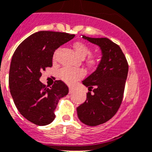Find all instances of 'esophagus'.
Listing matches in <instances>:
<instances>
[{
	"label": "esophagus",
	"instance_id": "obj_1",
	"mask_svg": "<svg viewBox=\"0 0 152 152\" xmlns=\"http://www.w3.org/2000/svg\"><path fill=\"white\" fill-rule=\"evenodd\" d=\"M74 91V88H72V87H69V93L71 94V93H72V92Z\"/></svg>",
	"mask_w": 152,
	"mask_h": 152
}]
</instances>
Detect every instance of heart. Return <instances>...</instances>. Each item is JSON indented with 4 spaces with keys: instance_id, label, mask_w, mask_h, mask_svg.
<instances>
[{
    "instance_id": "heart-1",
    "label": "heart",
    "mask_w": 152,
    "mask_h": 152,
    "mask_svg": "<svg viewBox=\"0 0 152 152\" xmlns=\"http://www.w3.org/2000/svg\"><path fill=\"white\" fill-rule=\"evenodd\" d=\"M74 49L76 53L78 54L81 58H85L87 55L91 54V49L87 45L83 42H75L73 45ZM58 52V50L56 53ZM56 53L54 54V58L56 57ZM98 58L94 55H90L87 58V64L90 67H94L98 64ZM85 73L84 71L78 68H71V67H64L61 71L60 77L65 82L71 84L74 81H77L78 79L81 78L84 76Z\"/></svg>"
}]
</instances>
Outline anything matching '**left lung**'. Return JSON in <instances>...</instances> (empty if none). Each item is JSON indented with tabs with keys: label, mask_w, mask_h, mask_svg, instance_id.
I'll return each instance as SVG.
<instances>
[{
	"label": "left lung",
	"mask_w": 152,
	"mask_h": 152,
	"mask_svg": "<svg viewBox=\"0 0 152 152\" xmlns=\"http://www.w3.org/2000/svg\"><path fill=\"white\" fill-rule=\"evenodd\" d=\"M82 37L98 45L102 57L96 71L82 81L89 92L86 101L77 107V116L84 124L97 126L109 121L118 111L124 96L128 64L120 47L108 38Z\"/></svg>",
	"instance_id": "1"
}]
</instances>
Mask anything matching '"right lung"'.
Returning a JSON list of instances; mask_svg holds the SVG:
<instances>
[{
    "mask_svg": "<svg viewBox=\"0 0 152 152\" xmlns=\"http://www.w3.org/2000/svg\"><path fill=\"white\" fill-rule=\"evenodd\" d=\"M75 36L48 31L36 32L22 41L13 54L10 91L19 112L34 124L44 126L52 122L58 101L68 93V88L61 80L49 88L39 79L43 71L52 66L55 50Z\"/></svg>",
    "mask_w": 152,
    "mask_h": 152,
    "instance_id": "right-lung-1",
    "label": "right lung"
}]
</instances>
